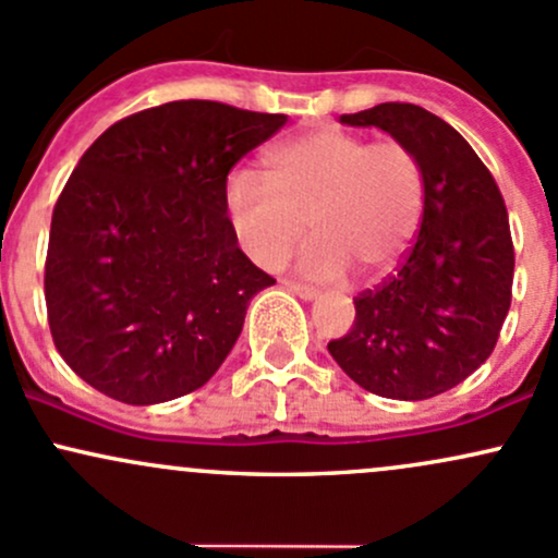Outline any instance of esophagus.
<instances>
[{"instance_id": "esophagus-1", "label": "esophagus", "mask_w": 558, "mask_h": 558, "mask_svg": "<svg viewBox=\"0 0 558 558\" xmlns=\"http://www.w3.org/2000/svg\"><path fill=\"white\" fill-rule=\"evenodd\" d=\"M281 284H284V290H290L292 295H298V298H301V301H314V298L319 295V292H316L314 287L298 284V281H292V279H284V281H281Z\"/></svg>"}]
</instances>
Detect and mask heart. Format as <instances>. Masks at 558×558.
Masks as SVG:
<instances>
[{
    "instance_id": "obj_1",
    "label": "heart",
    "mask_w": 558,
    "mask_h": 558,
    "mask_svg": "<svg viewBox=\"0 0 558 558\" xmlns=\"http://www.w3.org/2000/svg\"><path fill=\"white\" fill-rule=\"evenodd\" d=\"M226 213L244 253L268 271L284 266L311 229L316 239L298 260L303 277L335 281L351 268L380 277L421 223V161L399 141L316 130L268 151L263 181L253 172L231 175Z\"/></svg>"
}]
</instances>
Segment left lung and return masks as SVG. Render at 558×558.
Wrapping results in <instances>:
<instances>
[{
	"mask_svg": "<svg viewBox=\"0 0 558 558\" xmlns=\"http://www.w3.org/2000/svg\"><path fill=\"white\" fill-rule=\"evenodd\" d=\"M340 122L383 130L415 154L423 218L399 271L353 301V327L327 351L364 391L430 399L487 362L511 308L506 202L469 141L421 106L380 104Z\"/></svg>",
	"mask_w": 558,
	"mask_h": 558,
	"instance_id": "obj_1",
	"label": "left lung"
}]
</instances>
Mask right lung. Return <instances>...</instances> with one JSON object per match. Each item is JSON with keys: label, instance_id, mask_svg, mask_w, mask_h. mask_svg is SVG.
Listing matches in <instances>:
<instances>
[{"label": "right lung", "instance_id": "1", "mask_svg": "<svg viewBox=\"0 0 558 558\" xmlns=\"http://www.w3.org/2000/svg\"><path fill=\"white\" fill-rule=\"evenodd\" d=\"M284 113L172 100L111 124L52 209L45 301L71 369L124 404H159L218 373L247 305L274 284L239 250L226 181Z\"/></svg>", "mask_w": 558, "mask_h": 558}]
</instances>
